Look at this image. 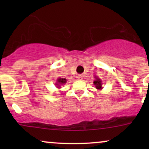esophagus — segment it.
Returning a JSON list of instances; mask_svg holds the SVG:
<instances>
[{
    "label": "esophagus",
    "instance_id": "obj_1",
    "mask_svg": "<svg viewBox=\"0 0 149 149\" xmlns=\"http://www.w3.org/2000/svg\"><path fill=\"white\" fill-rule=\"evenodd\" d=\"M82 78H83V76H82L81 75H78V76H76V78L78 80H81Z\"/></svg>",
    "mask_w": 149,
    "mask_h": 149
}]
</instances>
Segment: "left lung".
Instances as JSON below:
<instances>
[{"instance_id": "obj_1", "label": "left lung", "mask_w": 149, "mask_h": 149, "mask_svg": "<svg viewBox=\"0 0 149 149\" xmlns=\"http://www.w3.org/2000/svg\"><path fill=\"white\" fill-rule=\"evenodd\" d=\"M95 80H94L93 83H94V85H95V88H96V89H97L98 90H102V89H103V86H102L103 83H102V80H101L100 78L97 76H95Z\"/></svg>"}]
</instances>
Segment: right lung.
I'll return each mask as SVG.
<instances>
[{"label": "right lung", "mask_w": 149, "mask_h": 149, "mask_svg": "<svg viewBox=\"0 0 149 149\" xmlns=\"http://www.w3.org/2000/svg\"><path fill=\"white\" fill-rule=\"evenodd\" d=\"M66 82H67V80H66V78H57V82H56L55 86L57 87V88L58 89H60L61 85H64L65 83H66Z\"/></svg>", "instance_id": "add662e5"}]
</instances>
